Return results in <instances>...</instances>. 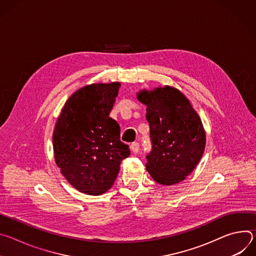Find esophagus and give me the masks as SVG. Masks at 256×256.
<instances>
[{
    "label": "esophagus",
    "mask_w": 256,
    "mask_h": 256,
    "mask_svg": "<svg viewBox=\"0 0 256 256\" xmlns=\"http://www.w3.org/2000/svg\"><path fill=\"white\" fill-rule=\"evenodd\" d=\"M130 150H132V153H138V150H140V144H138V142H132V144H130Z\"/></svg>",
    "instance_id": "obj_1"
}]
</instances>
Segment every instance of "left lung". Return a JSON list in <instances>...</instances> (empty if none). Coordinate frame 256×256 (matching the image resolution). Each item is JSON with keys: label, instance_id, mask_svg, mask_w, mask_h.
Listing matches in <instances>:
<instances>
[{"label": "left lung", "instance_id": "8db88e82", "mask_svg": "<svg viewBox=\"0 0 256 256\" xmlns=\"http://www.w3.org/2000/svg\"><path fill=\"white\" fill-rule=\"evenodd\" d=\"M147 106L153 150L146 169L159 184L184 181L198 164L206 147V130L186 96L171 86L136 93Z\"/></svg>", "mask_w": 256, "mask_h": 256}]
</instances>
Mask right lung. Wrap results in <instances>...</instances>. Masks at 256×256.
I'll list each match as a JSON object with an SVG mask.
<instances>
[{"label":"right lung","mask_w":256,"mask_h":256,"mask_svg":"<svg viewBox=\"0 0 256 256\" xmlns=\"http://www.w3.org/2000/svg\"><path fill=\"white\" fill-rule=\"evenodd\" d=\"M120 82L86 85L66 101L56 120L54 160L68 184L82 194L100 196L110 188L128 146L120 124L109 118Z\"/></svg>","instance_id":"obj_1"}]
</instances>
